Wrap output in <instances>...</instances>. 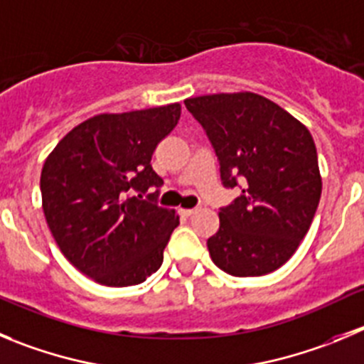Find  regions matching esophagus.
<instances>
[{
	"label": "esophagus",
	"instance_id": "esophagus-1",
	"mask_svg": "<svg viewBox=\"0 0 364 364\" xmlns=\"http://www.w3.org/2000/svg\"><path fill=\"white\" fill-rule=\"evenodd\" d=\"M178 213L181 217H190L192 213H196V210H193V208H178Z\"/></svg>",
	"mask_w": 364,
	"mask_h": 364
}]
</instances>
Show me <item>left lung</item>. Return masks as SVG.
I'll return each instance as SVG.
<instances>
[{
  "instance_id": "8db88e82",
  "label": "left lung",
  "mask_w": 364,
  "mask_h": 364,
  "mask_svg": "<svg viewBox=\"0 0 364 364\" xmlns=\"http://www.w3.org/2000/svg\"><path fill=\"white\" fill-rule=\"evenodd\" d=\"M220 165V181L242 193L219 212L206 242L213 264L233 277H262L284 266L307 235L321 198L309 129L262 95L186 98Z\"/></svg>"
}]
</instances>
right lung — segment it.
Wrapping results in <instances>:
<instances>
[{
    "mask_svg": "<svg viewBox=\"0 0 364 364\" xmlns=\"http://www.w3.org/2000/svg\"><path fill=\"white\" fill-rule=\"evenodd\" d=\"M179 117V104L97 114L71 129L44 161L50 232L70 264L97 284L129 287L161 266L179 215L144 193L161 186L151 159Z\"/></svg>",
    "mask_w": 364,
    "mask_h": 364,
    "instance_id": "1",
    "label": "right lung"
}]
</instances>
